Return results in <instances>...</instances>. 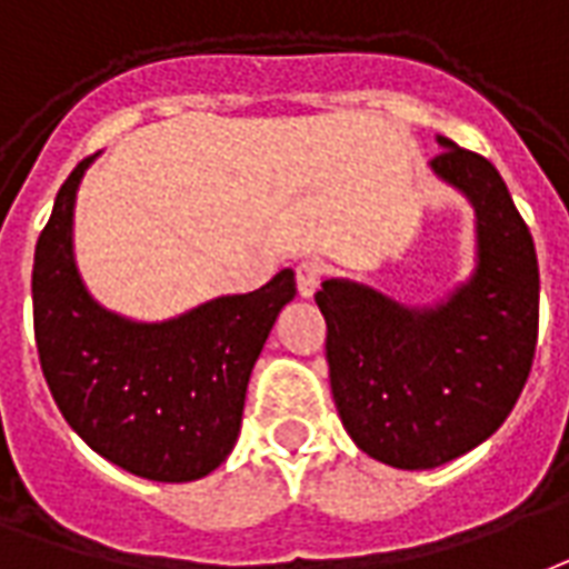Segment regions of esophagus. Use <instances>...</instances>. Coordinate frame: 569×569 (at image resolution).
<instances>
[{"label":"esophagus","instance_id":"obj_1","mask_svg":"<svg viewBox=\"0 0 569 569\" xmlns=\"http://www.w3.org/2000/svg\"><path fill=\"white\" fill-rule=\"evenodd\" d=\"M322 277H326V264L319 262V259H305V262L296 264V283L301 298H310L322 283Z\"/></svg>","mask_w":569,"mask_h":569}]
</instances>
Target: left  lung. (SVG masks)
Wrapping results in <instances>:
<instances>
[{
    "label": "left lung",
    "instance_id": "1",
    "mask_svg": "<svg viewBox=\"0 0 569 569\" xmlns=\"http://www.w3.org/2000/svg\"><path fill=\"white\" fill-rule=\"evenodd\" d=\"M431 168L477 210V271L437 307L326 280L331 395L361 452L401 470L465 456L498 431L528 382L540 322L533 238L486 156L437 138Z\"/></svg>",
    "mask_w": 569,
    "mask_h": 569
}]
</instances>
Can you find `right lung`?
I'll use <instances>...</instances> for the list:
<instances>
[{"instance_id":"obj_1","label":"right lung","mask_w":569,"mask_h":569,"mask_svg":"<svg viewBox=\"0 0 569 569\" xmlns=\"http://www.w3.org/2000/svg\"><path fill=\"white\" fill-rule=\"evenodd\" d=\"M87 156L36 243L32 319L50 395L92 452L156 482H192L229 458L252 365L296 298L283 268L256 292L222 296L166 322H132L87 292L71 247Z\"/></svg>"}]
</instances>
